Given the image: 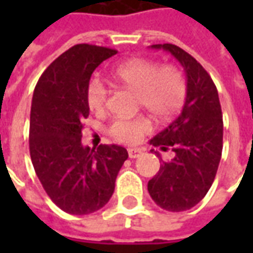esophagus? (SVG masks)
Instances as JSON below:
<instances>
[{
  "label": "esophagus",
  "mask_w": 253,
  "mask_h": 253,
  "mask_svg": "<svg viewBox=\"0 0 253 253\" xmlns=\"http://www.w3.org/2000/svg\"><path fill=\"white\" fill-rule=\"evenodd\" d=\"M142 153H143V150L139 148L128 149V157H130V159H137V157H139Z\"/></svg>",
  "instance_id": "1"
}]
</instances>
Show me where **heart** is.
I'll return each instance as SVG.
<instances>
[{
	"label": "heart",
	"mask_w": 253,
	"mask_h": 253,
	"mask_svg": "<svg viewBox=\"0 0 253 253\" xmlns=\"http://www.w3.org/2000/svg\"><path fill=\"white\" fill-rule=\"evenodd\" d=\"M116 83L137 92L138 103L159 121L176 115L184 104L187 93L183 73L172 65L159 66L150 59L135 58L116 66L112 73ZM108 90L99 78H93L86 88V103L94 114L104 112ZM150 130V122L137 116L132 119L119 118L110 125L108 131L116 141L123 143L138 142Z\"/></svg>",
	"instance_id": "1"
}]
</instances>
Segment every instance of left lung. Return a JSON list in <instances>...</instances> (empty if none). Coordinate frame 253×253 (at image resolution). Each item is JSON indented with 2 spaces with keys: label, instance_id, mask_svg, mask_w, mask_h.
<instances>
[{
  "label": "left lung",
  "instance_id": "8db88e82",
  "mask_svg": "<svg viewBox=\"0 0 253 253\" xmlns=\"http://www.w3.org/2000/svg\"><path fill=\"white\" fill-rule=\"evenodd\" d=\"M152 48H163L179 61L187 93L180 115L150 139L164 152L172 149L175 157L163 161L157 175L149 180L148 191L161 209L184 211L205 198L214 181L222 153V111L211 77L195 58L169 43Z\"/></svg>",
  "mask_w": 253,
  "mask_h": 253
}]
</instances>
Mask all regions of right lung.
Instances as JSON below:
<instances>
[{
    "label": "right lung",
    "instance_id": "add662e5",
    "mask_svg": "<svg viewBox=\"0 0 253 253\" xmlns=\"http://www.w3.org/2000/svg\"><path fill=\"white\" fill-rule=\"evenodd\" d=\"M116 50L76 44L54 61L36 84L31 105L30 153L42 186L65 212L84 215L105 206L128 157L119 145L84 146L89 116L86 88L94 69Z\"/></svg>",
    "mask_w": 253,
    "mask_h": 253
}]
</instances>
